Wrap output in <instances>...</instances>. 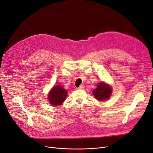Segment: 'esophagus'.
<instances>
[{"instance_id":"esophagus-1","label":"esophagus","mask_w":153,"mask_h":153,"mask_svg":"<svg viewBox=\"0 0 153 153\" xmlns=\"http://www.w3.org/2000/svg\"><path fill=\"white\" fill-rule=\"evenodd\" d=\"M77 89H84V85H81Z\"/></svg>"}]
</instances>
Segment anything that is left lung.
I'll use <instances>...</instances> for the list:
<instances>
[{
	"label": "left lung",
	"mask_w": 153,
	"mask_h": 153,
	"mask_svg": "<svg viewBox=\"0 0 153 153\" xmlns=\"http://www.w3.org/2000/svg\"><path fill=\"white\" fill-rule=\"evenodd\" d=\"M112 89L109 85L104 82L99 83L97 88L93 91V94L99 101H104L108 99L111 94Z\"/></svg>",
	"instance_id": "obj_1"
}]
</instances>
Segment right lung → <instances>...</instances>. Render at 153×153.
I'll return each instance as SVG.
<instances>
[{
    "mask_svg": "<svg viewBox=\"0 0 153 153\" xmlns=\"http://www.w3.org/2000/svg\"><path fill=\"white\" fill-rule=\"evenodd\" d=\"M67 94V91L62 86L57 85L51 89L48 98L50 103L52 104V105H61L64 101Z\"/></svg>",
    "mask_w": 153,
    "mask_h": 153,
    "instance_id": "right-lung-1",
    "label": "right lung"
}]
</instances>
